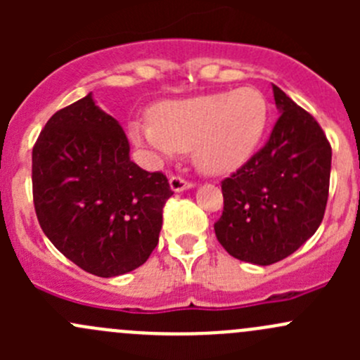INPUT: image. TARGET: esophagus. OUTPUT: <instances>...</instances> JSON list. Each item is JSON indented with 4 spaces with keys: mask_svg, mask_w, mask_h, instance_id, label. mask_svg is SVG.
<instances>
[{
    "mask_svg": "<svg viewBox=\"0 0 360 360\" xmlns=\"http://www.w3.org/2000/svg\"><path fill=\"white\" fill-rule=\"evenodd\" d=\"M169 183H170V188H172V191H176V193H177V191L190 190V188L195 186L191 181H186L184 177H181V176H172L169 179Z\"/></svg>",
    "mask_w": 360,
    "mask_h": 360,
    "instance_id": "34e87169",
    "label": "esophagus"
}]
</instances>
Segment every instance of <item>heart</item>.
<instances>
[{
  "label": "heart",
  "mask_w": 360,
  "mask_h": 360,
  "mask_svg": "<svg viewBox=\"0 0 360 360\" xmlns=\"http://www.w3.org/2000/svg\"><path fill=\"white\" fill-rule=\"evenodd\" d=\"M151 122H132L130 139L155 157L191 151L195 165L219 176L252 157L266 130L270 106L254 86L190 99L165 101L150 111Z\"/></svg>",
  "instance_id": "heart-1"
}]
</instances>
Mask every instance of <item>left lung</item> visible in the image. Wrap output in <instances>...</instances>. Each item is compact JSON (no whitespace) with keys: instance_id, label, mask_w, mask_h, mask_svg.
<instances>
[{"instance_id":"obj_1","label":"left lung","mask_w":360,"mask_h":360,"mask_svg":"<svg viewBox=\"0 0 360 360\" xmlns=\"http://www.w3.org/2000/svg\"><path fill=\"white\" fill-rule=\"evenodd\" d=\"M281 116L263 148L221 181L214 224L228 254L252 264L291 256L321 226L329 197L331 144L317 120L274 85Z\"/></svg>"}]
</instances>
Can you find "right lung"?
<instances>
[{"mask_svg": "<svg viewBox=\"0 0 360 360\" xmlns=\"http://www.w3.org/2000/svg\"><path fill=\"white\" fill-rule=\"evenodd\" d=\"M129 141L92 94L46 122L32 148V200L43 233L82 270L129 274L158 244L174 195L162 172L129 157Z\"/></svg>", "mask_w": 360, "mask_h": 360, "instance_id": "add662e5", "label": "right lung"}]
</instances>
